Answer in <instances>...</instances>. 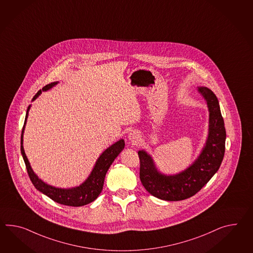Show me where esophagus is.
Masks as SVG:
<instances>
[{
    "label": "esophagus",
    "mask_w": 253,
    "mask_h": 253,
    "mask_svg": "<svg viewBox=\"0 0 253 253\" xmlns=\"http://www.w3.org/2000/svg\"><path fill=\"white\" fill-rule=\"evenodd\" d=\"M128 139L132 144H136L140 141V135L135 131H130L128 135Z\"/></svg>",
    "instance_id": "1"
}]
</instances>
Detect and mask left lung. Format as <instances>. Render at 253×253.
Returning a JSON list of instances; mask_svg holds the SVG:
<instances>
[{
	"label": "left lung",
	"instance_id": "obj_1",
	"mask_svg": "<svg viewBox=\"0 0 253 253\" xmlns=\"http://www.w3.org/2000/svg\"><path fill=\"white\" fill-rule=\"evenodd\" d=\"M197 91L209 110V134L200 154L187 168L174 174L163 173L154 158L140 150V179L144 188L154 197L167 201H179L193 197L217 172L225 154L226 129L216 95L206 86Z\"/></svg>",
	"mask_w": 253,
	"mask_h": 253
}]
</instances>
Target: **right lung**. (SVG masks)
<instances>
[{
    "label": "right lung",
    "instance_id": "right-lung-1",
    "mask_svg": "<svg viewBox=\"0 0 253 253\" xmlns=\"http://www.w3.org/2000/svg\"><path fill=\"white\" fill-rule=\"evenodd\" d=\"M58 84V81L52 82L48 85L43 86L42 89H40L38 92L35 95V97L32 99L34 101L37 99L42 91H47L51 89L53 86ZM31 105L28 106L26 115H25V124L22 130L21 135V153L23 155V158L25 163V167L27 169V172L29 174V177L31 179L33 185L37 190L43 195L50 197L55 202L61 205L70 206V207H81L85 206L86 204L91 203L97 197H99V194L102 191L103 185H104V179L106 173L108 172L109 168L115 160L119 154L124 149L125 142L124 139H121L113 144H111L110 147L105 150L102 154L99 155L98 160L96 161V164L93 167L92 171L89 173L88 177L80 185L70 187V188H61V187H56L53 185H48L44 183L42 179L39 178L37 173L33 171L31 165L27 159V156L25 153L24 149V132H25V124L27 122L28 118V112L30 111Z\"/></svg>",
    "mask_w": 253,
    "mask_h": 253
}]
</instances>
